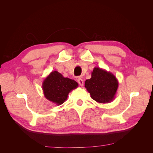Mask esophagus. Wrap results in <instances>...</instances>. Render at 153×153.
Listing matches in <instances>:
<instances>
[{
    "instance_id": "esophagus-1",
    "label": "esophagus",
    "mask_w": 153,
    "mask_h": 153,
    "mask_svg": "<svg viewBox=\"0 0 153 153\" xmlns=\"http://www.w3.org/2000/svg\"><path fill=\"white\" fill-rule=\"evenodd\" d=\"M77 82H78V84H79L81 87H82L83 85H84V80H83L82 79V78H78Z\"/></svg>"
}]
</instances>
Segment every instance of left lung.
<instances>
[{
	"mask_svg": "<svg viewBox=\"0 0 153 153\" xmlns=\"http://www.w3.org/2000/svg\"><path fill=\"white\" fill-rule=\"evenodd\" d=\"M118 80L112 73L95 67L91 78L85 82V87L92 100L100 103H108L113 101L118 89Z\"/></svg>",
	"mask_w": 153,
	"mask_h": 153,
	"instance_id": "1",
	"label": "left lung"
}]
</instances>
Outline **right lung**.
<instances>
[{"label":"right lung","mask_w":153,"mask_h":153,"mask_svg":"<svg viewBox=\"0 0 153 153\" xmlns=\"http://www.w3.org/2000/svg\"><path fill=\"white\" fill-rule=\"evenodd\" d=\"M78 86L76 81L64 77L62 74L54 71L45 78L42 89L46 98L57 105H61L65 102L69 92Z\"/></svg>","instance_id":"add662e5"}]
</instances>
